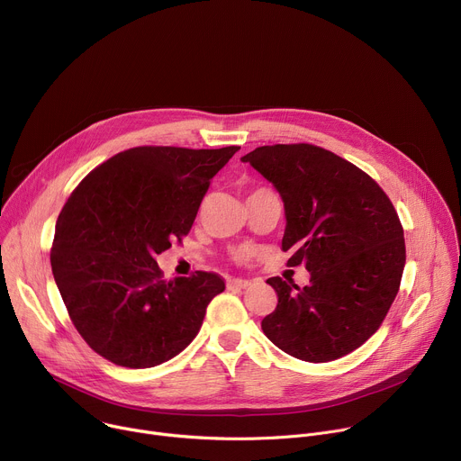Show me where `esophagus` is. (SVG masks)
<instances>
[{"mask_svg": "<svg viewBox=\"0 0 461 461\" xmlns=\"http://www.w3.org/2000/svg\"><path fill=\"white\" fill-rule=\"evenodd\" d=\"M248 286H251V281H246V279H230L228 281V288L242 290V288H248Z\"/></svg>", "mask_w": 461, "mask_h": 461, "instance_id": "esophagus-1", "label": "esophagus"}]
</instances>
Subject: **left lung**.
Here are the masks:
<instances>
[{
    "label": "left lung",
    "instance_id": "obj_1",
    "mask_svg": "<svg viewBox=\"0 0 461 461\" xmlns=\"http://www.w3.org/2000/svg\"><path fill=\"white\" fill-rule=\"evenodd\" d=\"M240 160L279 191L288 267L310 272L304 288L267 281L279 301L262 332L310 363L354 352L381 326L405 268L403 228L390 199L359 167L317 146H262Z\"/></svg>",
    "mask_w": 461,
    "mask_h": 461
}]
</instances>
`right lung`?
<instances>
[{"label": "right lung", "mask_w": 461, "mask_h": 461, "mask_svg": "<svg viewBox=\"0 0 461 461\" xmlns=\"http://www.w3.org/2000/svg\"><path fill=\"white\" fill-rule=\"evenodd\" d=\"M240 148H133L93 169L56 221L50 267L86 343L127 368L180 354L199 334L217 274L164 281L157 255L187 235L210 180Z\"/></svg>", "instance_id": "obj_1"}]
</instances>
